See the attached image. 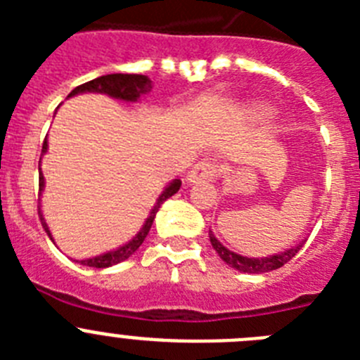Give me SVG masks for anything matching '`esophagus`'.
<instances>
[{
    "label": "esophagus",
    "instance_id": "34e87169",
    "mask_svg": "<svg viewBox=\"0 0 360 360\" xmlns=\"http://www.w3.org/2000/svg\"><path fill=\"white\" fill-rule=\"evenodd\" d=\"M216 173H218V165H216L214 162L207 160V158H203V160L195 164V167L189 171V174H187V182H189L191 186L211 182L212 178L216 176Z\"/></svg>",
    "mask_w": 360,
    "mask_h": 360
}]
</instances>
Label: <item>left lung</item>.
Returning <instances> with one entry per match:
<instances>
[{
    "label": "left lung",
    "mask_w": 360,
    "mask_h": 360,
    "mask_svg": "<svg viewBox=\"0 0 360 360\" xmlns=\"http://www.w3.org/2000/svg\"><path fill=\"white\" fill-rule=\"evenodd\" d=\"M209 240H211V245L214 247V250L218 252V256L227 263L229 266L232 269L240 270V272H247V274H263V272H270V270H276V269H281L285 263H288L295 254L301 250V247L304 245V241H301L299 245L292 247V249L285 250V252H279L274 254V256H269V257H247V256H241V254L232 252L229 250L227 247L219 243L216 240V236L212 234V231H209Z\"/></svg>",
    "instance_id": "left-lung-1"
}]
</instances>
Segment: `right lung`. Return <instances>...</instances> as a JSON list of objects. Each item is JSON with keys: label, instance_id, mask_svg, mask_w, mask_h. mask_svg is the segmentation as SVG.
<instances>
[{"label": "right lung", "instance_id": "obj_1", "mask_svg": "<svg viewBox=\"0 0 360 360\" xmlns=\"http://www.w3.org/2000/svg\"><path fill=\"white\" fill-rule=\"evenodd\" d=\"M151 88L153 86H151V81L148 79V75H136V73H110V75H103V77H97V79H94V81H88V82H84V84L77 86L75 90H72V94H70L68 97H72V95H77V94H84V91H94V94H106L113 98H120V101L135 103L136 98L141 97V95L149 94V91H151ZM46 149H49V142H46V139H44L41 153L44 155V153H46ZM39 165H41V158H39ZM180 186H182V182H180V180L176 178V180H173L169 186L162 191V195L158 196L157 203H155V207H153L151 212H149L148 219H146V224L142 225V229L139 231V234H135V238H133L131 241L124 243L122 247H119V249L101 254V256L90 257V259H81L79 263H81V265L94 266V269H106V266L117 265V263L124 262V259H128V257L131 256V254L135 252L139 247H141L142 241L146 240L149 229H151V225H153V219H155V216H157V212H158V209H160L162 203L169 198V196H173L174 193H178ZM43 187H44V176H43V173H41V167H39V193L43 191ZM39 218H41V224H43L44 231H46V234L50 236V240H53L52 234H50V231H49V225H46L43 214H41V209H39Z\"/></svg>", "mask_w": 360, "mask_h": 360}]
</instances>
